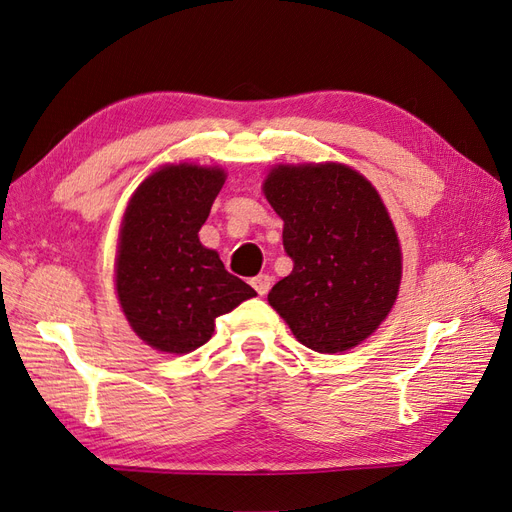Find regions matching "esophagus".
Wrapping results in <instances>:
<instances>
[{
  "label": "esophagus",
  "mask_w": 512,
  "mask_h": 512,
  "mask_svg": "<svg viewBox=\"0 0 512 512\" xmlns=\"http://www.w3.org/2000/svg\"><path fill=\"white\" fill-rule=\"evenodd\" d=\"M252 288L260 294V297H265V294L271 290V277L267 273H260L252 280Z\"/></svg>",
  "instance_id": "34e87169"
}]
</instances>
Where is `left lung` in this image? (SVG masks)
Wrapping results in <instances>:
<instances>
[{"label": "left lung", "instance_id": "1", "mask_svg": "<svg viewBox=\"0 0 512 512\" xmlns=\"http://www.w3.org/2000/svg\"><path fill=\"white\" fill-rule=\"evenodd\" d=\"M284 220L292 273L269 305L307 348L346 352L374 333L401 284L397 230L378 190L337 162L280 164L262 183Z\"/></svg>", "mask_w": 512, "mask_h": 512}]
</instances>
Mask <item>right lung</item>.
<instances>
[{
  "mask_svg": "<svg viewBox=\"0 0 512 512\" xmlns=\"http://www.w3.org/2000/svg\"><path fill=\"white\" fill-rule=\"evenodd\" d=\"M226 173L218 166L166 164L132 194L119 230L115 290L145 344L188 354L207 344L215 318L256 297L198 239Z\"/></svg>",
  "mask_w": 512,
  "mask_h": 512,
  "instance_id": "right-lung-1",
  "label": "right lung"
}]
</instances>
